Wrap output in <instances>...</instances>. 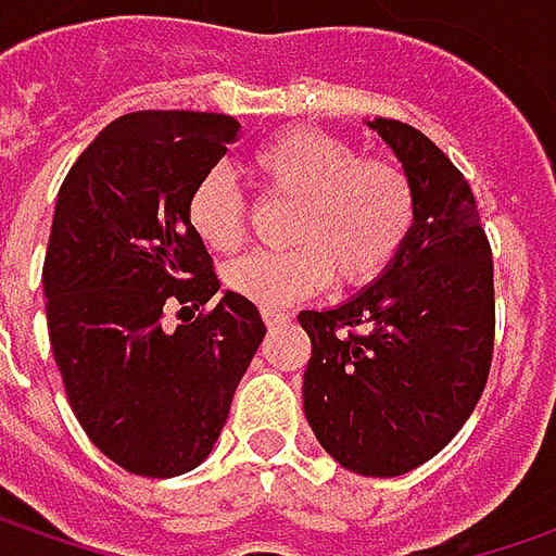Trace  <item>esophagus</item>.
<instances>
[{
  "label": "esophagus",
  "mask_w": 556,
  "mask_h": 556,
  "mask_svg": "<svg viewBox=\"0 0 556 556\" xmlns=\"http://www.w3.org/2000/svg\"><path fill=\"white\" fill-rule=\"evenodd\" d=\"M290 315L281 309H263V321H266L268 328H281L285 321H288Z\"/></svg>",
  "instance_id": "esophagus-1"
}]
</instances>
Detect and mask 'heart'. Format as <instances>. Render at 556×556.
<instances>
[{
    "label": "heart",
    "instance_id": "obj_1",
    "mask_svg": "<svg viewBox=\"0 0 556 556\" xmlns=\"http://www.w3.org/2000/svg\"><path fill=\"white\" fill-rule=\"evenodd\" d=\"M250 169L268 194L300 201L293 250H256L225 268V285L263 309L315 296L333 275L340 288H368L412 238L415 179L393 157H365L353 141L290 126L250 151ZM185 219L210 250L228 253L244 241V191L210 169L191 185Z\"/></svg>",
    "mask_w": 556,
    "mask_h": 556
}]
</instances>
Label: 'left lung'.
Returning <instances> with one entry per match:
<instances>
[{"label": "left lung", "mask_w": 556, "mask_h": 556, "mask_svg": "<svg viewBox=\"0 0 556 556\" xmlns=\"http://www.w3.org/2000/svg\"><path fill=\"white\" fill-rule=\"evenodd\" d=\"M412 173L405 250L343 306L300 312L303 408L333 460L399 477L439 455L480 402L495 353V266L470 185L420 129L368 123Z\"/></svg>", "instance_id": "1"}]
</instances>
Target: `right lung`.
<instances>
[{"label":"right lung","mask_w":556,"mask_h":556,"mask_svg":"<svg viewBox=\"0 0 556 556\" xmlns=\"http://www.w3.org/2000/svg\"><path fill=\"white\" fill-rule=\"evenodd\" d=\"M238 136L228 114H123L58 191L42 266L54 362L86 437L136 477H179L213 452L266 337L250 300L219 296L185 219L191 185Z\"/></svg>","instance_id":"obj_1"}]
</instances>
